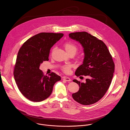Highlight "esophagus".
I'll use <instances>...</instances> for the list:
<instances>
[{
	"instance_id": "34e87169",
	"label": "esophagus",
	"mask_w": 130,
	"mask_h": 130,
	"mask_svg": "<svg viewBox=\"0 0 130 130\" xmlns=\"http://www.w3.org/2000/svg\"><path fill=\"white\" fill-rule=\"evenodd\" d=\"M63 80H66V81H68V82L71 81V80L70 78H68V77H64L63 78Z\"/></svg>"
}]
</instances>
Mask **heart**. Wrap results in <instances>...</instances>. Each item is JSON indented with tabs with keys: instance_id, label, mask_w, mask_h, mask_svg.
I'll return each instance as SVG.
<instances>
[{
	"instance_id": "obj_1",
	"label": "heart",
	"mask_w": 130,
	"mask_h": 130,
	"mask_svg": "<svg viewBox=\"0 0 130 130\" xmlns=\"http://www.w3.org/2000/svg\"><path fill=\"white\" fill-rule=\"evenodd\" d=\"M64 47L68 54L72 52L75 54L78 49L77 46L75 44L71 42L65 43L64 44ZM71 67L72 66L70 64H66L62 66V70L65 73H69L71 71Z\"/></svg>"
}]
</instances>
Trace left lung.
I'll return each mask as SVG.
<instances>
[{"mask_svg": "<svg viewBox=\"0 0 130 130\" xmlns=\"http://www.w3.org/2000/svg\"><path fill=\"white\" fill-rule=\"evenodd\" d=\"M69 36L80 42L85 53L83 63L77 69L75 75L88 77L85 83L73 80L80 88L78 92L72 94V97L83 105L93 104L100 100L109 89L114 72V63L102 40L86 31L73 32Z\"/></svg>", "mask_w": 130, "mask_h": 130, "instance_id": "obj_1", "label": "left lung"}]
</instances>
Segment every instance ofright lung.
Masks as SVG:
<instances>
[{
	"label": "right lung",
	"instance_id": "obj_1",
	"mask_svg": "<svg viewBox=\"0 0 130 130\" xmlns=\"http://www.w3.org/2000/svg\"><path fill=\"white\" fill-rule=\"evenodd\" d=\"M62 33L41 32L25 41L18 51L14 76L22 94L34 102L48 98L54 84L61 77L52 72L48 76L40 69L41 63L48 61L52 46L63 36Z\"/></svg>",
	"mask_w": 130,
	"mask_h": 130
}]
</instances>
